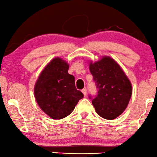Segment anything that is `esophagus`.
<instances>
[{
	"label": "esophagus",
	"instance_id": "34e87169",
	"mask_svg": "<svg viewBox=\"0 0 157 157\" xmlns=\"http://www.w3.org/2000/svg\"><path fill=\"white\" fill-rule=\"evenodd\" d=\"M82 92L83 93L84 96L85 97L86 95H87V89H86V88H84L83 90H82Z\"/></svg>",
	"mask_w": 157,
	"mask_h": 157
}]
</instances>
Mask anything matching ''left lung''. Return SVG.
<instances>
[{"instance_id": "8db88e82", "label": "left lung", "mask_w": 157, "mask_h": 157, "mask_svg": "<svg viewBox=\"0 0 157 157\" xmlns=\"http://www.w3.org/2000/svg\"><path fill=\"white\" fill-rule=\"evenodd\" d=\"M90 70L98 89L92 100L95 111L101 117L112 120L123 113L132 94L131 82L113 58L104 56L90 62Z\"/></svg>"}]
</instances>
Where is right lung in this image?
<instances>
[{
	"label": "right lung",
	"instance_id": "obj_1",
	"mask_svg": "<svg viewBox=\"0 0 157 157\" xmlns=\"http://www.w3.org/2000/svg\"><path fill=\"white\" fill-rule=\"evenodd\" d=\"M69 64L60 57L44 67L34 87L37 105L53 120H61L73 111L83 94L76 89L75 77L68 73Z\"/></svg>",
	"mask_w": 157,
	"mask_h": 157
}]
</instances>
